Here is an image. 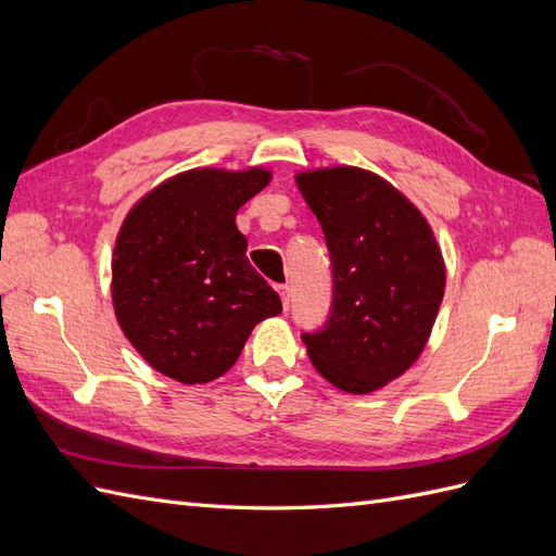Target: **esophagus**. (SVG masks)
<instances>
[{
    "instance_id": "esophagus-1",
    "label": "esophagus",
    "mask_w": 556,
    "mask_h": 556,
    "mask_svg": "<svg viewBox=\"0 0 556 556\" xmlns=\"http://www.w3.org/2000/svg\"><path fill=\"white\" fill-rule=\"evenodd\" d=\"M276 290H278V294H280V301H282V308H285V311H288V308H290V296H292V294H290V288H288V285H278V288H276Z\"/></svg>"
}]
</instances>
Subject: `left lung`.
Wrapping results in <instances>:
<instances>
[{
    "instance_id": "8db88e82",
    "label": "left lung",
    "mask_w": 556,
    "mask_h": 556,
    "mask_svg": "<svg viewBox=\"0 0 556 556\" xmlns=\"http://www.w3.org/2000/svg\"><path fill=\"white\" fill-rule=\"evenodd\" d=\"M331 252L333 308L304 333L317 374L348 394H371L419 359L445 294L435 233L390 180L359 166L294 176Z\"/></svg>"
}]
</instances>
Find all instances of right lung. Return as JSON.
I'll list each match as a JSON object with an SVG mask.
<instances>
[{
    "label": "right lung",
    "mask_w": 556,
    "mask_h": 556,
    "mask_svg": "<svg viewBox=\"0 0 556 556\" xmlns=\"http://www.w3.org/2000/svg\"><path fill=\"white\" fill-rule=\"evenodd\" d=\"M274 174L180 172L146 192L117 231L111 299L127 341L162 376L204 384L237 364L248 336L282 311L250 266L237 213Z\"/></svg>",
    "instance_id": "obj_1"
}]
</instances>
